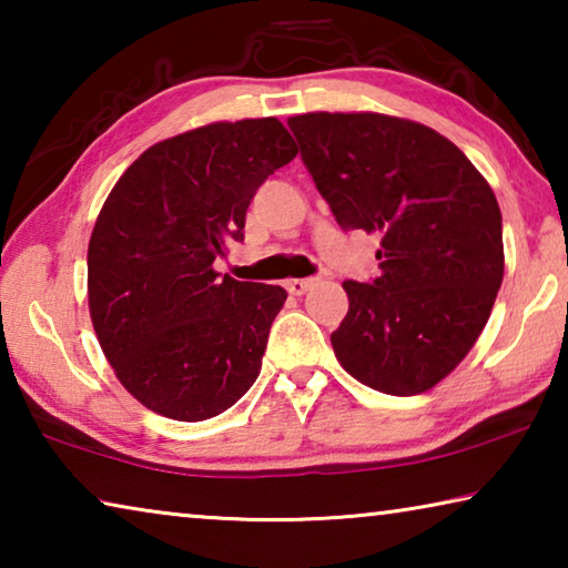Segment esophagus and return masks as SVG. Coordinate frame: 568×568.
Wrapping results in <instances>:
<instances>
[{
    "instance_id": "obj_1",
    "label": "esophagus",
    "mask_w": 568,
    "mask_h": 568,
    "mask_svg": "<svg viewBox=\"0 0 568 568\" xmlns=\"http://www.w3.org/2000/svg\"><path fill=\"white\" fill-rule=\"evenodd\" d=\"M315 285V277H291V281H285V287L291 295H303L311 291Z\"/></svg>"
}]
</instances>
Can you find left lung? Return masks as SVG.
<instances>
[{
	"label": "left lung",
	"instance_id": "1",
	"mask_svg": "<svg viewBox=\"0 0 568 568\" xmlns=\"http://www.w3.org/2000/svg\"><path fill=\"white\" fill-rule=\"evenodd\" d=\"M287 124L338 225L381 235V275L343 283L348 315L331 335L335 358L373 390L426 393L474 348L504 281L491 185L420 122L305 112Z\"/></svg>",
	"mask_w": 568,
	"mask_h": 568
}]
</instances>
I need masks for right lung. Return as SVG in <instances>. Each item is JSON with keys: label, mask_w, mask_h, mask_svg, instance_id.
<instances>
[{"label": "right lung", "mask_w": 568, "mask_h": 568, "mask_svg": "<svg viewBox=\"0 0 568 568\" xmlns=\"http://www.w3.org/2000/svg\"><path fill=\"white\" fill-rule=\"evenodd\" d=\"M295 155L277 118L210 122L148 148L114 182L88 247V303L104 358L145 408L207 420L255 383L287 293L213 263Z\"/></svg>", "instance_id": "1"}]
</instances>
